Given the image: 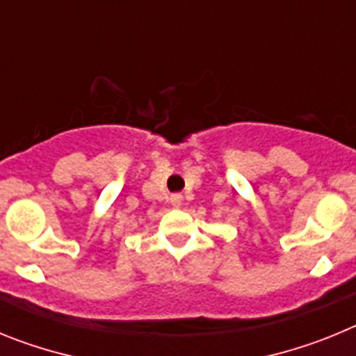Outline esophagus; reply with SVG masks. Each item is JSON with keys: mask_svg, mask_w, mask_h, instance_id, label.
<instances>
[{"mask_svg": "<svg viewBox=\"0 0 356 356\" xmlns=\"http://www.w3.org/2000/svg\"><path fill=\"white\" fill-rule=\"evenodd\" d=\"M172 203H175V205H180V203H181L180 194H175V196H172Z\"/></svg>", "mask_w": 356, "mask_h": 356, "instance_id": "esophagus-1", "label": "esophagus"}]
</instances>
